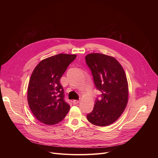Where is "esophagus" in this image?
Instances as JSON below:
<instances>
[{"label":"esophagus","instance_id":"esophagus-1","mask_svg":"<svg viewBox=\"0 0 158 158\" xmlns=\"http://www.w3.org/2000/svg\"><path fill=\"white\" fill-rule=\"evenodd\" d=\"M79 101H78V100H73V104H77L78 103H79Z\"/></svg>","mask_w":158,"mask_h":158}]
</instances>
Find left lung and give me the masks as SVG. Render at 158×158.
<instances>
[{
	"label": "left lung",
	"instance_id": "1",
	"mask_svg": "<svg viewBox=\"0 0 158 158\" xmlns=\"http://www.w3.org/2000/svg\"><path fill=\"white\" fill-rule=\"evenodd\" d=\"M87 65L92 71L94 83L101 92L93 111L87 119L97 126L104 127L117 121L128 102L127 77L122 65L114 57L101 53L86 56Z\"/></svg>",
	"mask_w": 158,
	"mask_h": 158
}]
</instances>
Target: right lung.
<instances>
[{"instance_id":"right-lung-1","label":"right lung","mask_w":158,"mask_h":158,"mask_svg":"<svg viewBox=\"0 0 158 158\" xmlns=\"http://www.w3.org/2000/svg\"><path fill=\"white\" fill-rule=\"evenodd\" d=\"M76 54H59L41 61L33 70L29 82L27 101L36 118L47 125L62 121L70 110L64 101L60 79Z\"/></svg>"}]
</instances>
